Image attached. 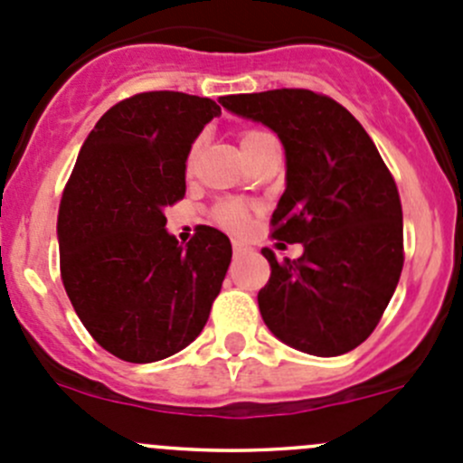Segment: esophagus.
<instances>
[{"instance_id": "1", "label": "esophagus", "mask_w": 463, "mask_h": 463, "mask_svg": "<svg viewBox=\"0 0 463 463\" xmlns=\"http://www.w3.org/2000/svg\"><path fill=\"white\" fill-rule=\"evenodd\" d=\"M249 250V246L241 244V241H232V253H235V258H241V255H246Z\"/></svg>"}]
</instances>
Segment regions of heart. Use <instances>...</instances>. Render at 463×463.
I'll return each instance as SVG.
<instances>
[{"label": "heart", "instance_id": "b5f03b06", "mask_svg": "<svg viewBox=\"0 0 463 463\" xmlns=\"http://www.w3.org/2000/svg\"><path fill=\"white\" fill-rule=\"evenodd\" d=\"M261 137H266V134L258 132V129H246V132H241V137H240L241 149L246 152V149H249L255 141H260ZM199 149H202V138H197V141L193 143V147H190L188 167L194 163ZM249 219H250L249 205L241 203V202H235V199H228V202L217 203V208H214V222H217L219 226L226 228V231H232V232L246 231V226H249Z\"/></svg>", "mask_w": 463, "mask_h": 463}]
</instances>
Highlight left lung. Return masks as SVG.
Returning a JSON list of instances; mask_svg holds the SVG:
<instances>
[{"mask_svg":"<svg viewBox=\"0 0 463 463\" xmlns=\"http://www.w3.org/2000/svg\"><path fill=\"white\" fill-rule=\"evenodd\" d=\"M264 123L287 152V190L270 237L302 244L300 260L261 250L270 278L258 302L282 343L340 356L370 338L403 270V210L370 134L340 102L309 89L219 98Z\"/></svg>","mask_w":463,"mask_h":463,"instance_id":"obj_1","label":"left lung"}]
</instances>
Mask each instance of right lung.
I'll use <instances>...</instances> for the list:
<instances>
[{
    "label": "right lung",
    "mask_w": 463,
    "mask_h": 463,
    "mask_svg": "<svg viewBox=\"0 0 463 463\" xmlns=\"http://www.w3.org/2000/svg\"><path fill=\"white\" fill-rule=\"evenodd\" d=\"M210 98L145 91L116 102L82 145L58 213L60 275L91 338L128 363L188 347L208 322L231 241L203 226L185 246L165 231L185 197V161Z\"/></svg>",
    "instance_id": "obj_1"
}]
</instances>
